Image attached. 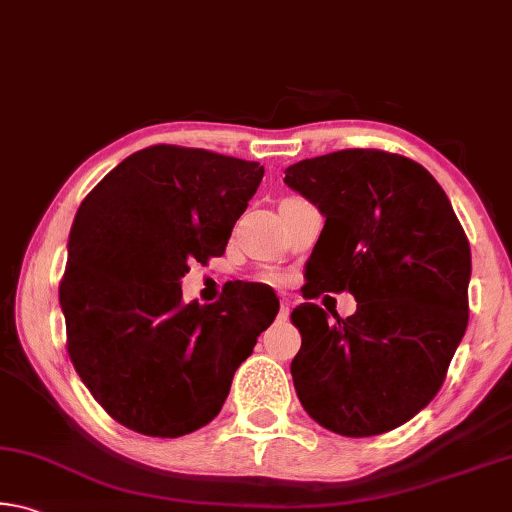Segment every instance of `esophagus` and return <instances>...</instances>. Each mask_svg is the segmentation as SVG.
<instances>
[{
	"label": "esophagus",
	"instance_id": "34e87169",
	"mask_svg": "<svg viewBox=\"0 0 512 512\" xmlns=\"http://www.w3.org/2000/svg\"><path fill=\"white\" fill-rule=\"evenodd\" d=\"M289 316H291V300L289 298H282L280 311H277V320H280V323H287Z\"/></svg>",
	"mask_w": 512,
	"mask_h": 512
}]
</instances>
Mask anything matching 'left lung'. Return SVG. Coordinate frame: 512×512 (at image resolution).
<instances>
[{"label":"left lung","mask_w":512,"mask_h":512,"mask_svg":"<svg viewBox=\"0 0 512 512\" xmlns=\"http://www.w3.org/2000/svg\"><path fill=\"white\" fill-rule=\"evenodd\" d=\"M284 173L325 216L302 298L357 300L348 318L314 302L293 309L300 404L341 436L391 431L436 397L463 339L470 244L443 187L404 155L345 149Z\"/></svg>","instance_id":"8db88e82"}]
</instances>
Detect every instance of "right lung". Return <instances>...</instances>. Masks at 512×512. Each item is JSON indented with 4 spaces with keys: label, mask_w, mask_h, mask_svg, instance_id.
Listing matches in <instances>:
<instances>
[{
    "label": "right lung",
    "mask_w": 512,
    "mask_h": 512,
    "mask_svg": "<svg viewBox=\"0 0 512 512\" xmlns=\"http://www.w3.org/2000/svg\"><path fill=\"white\" fill-rule=\"evenodd\" d=\"M264 167L155 144L85 196L60 280L67 352L110 418L178 438L219 415L235 370L273 323L266 284L235 282L212 305L183 302L189 262L221 257Z\"/></svg>",
    "instance_id": "1"
}]
</instances>
